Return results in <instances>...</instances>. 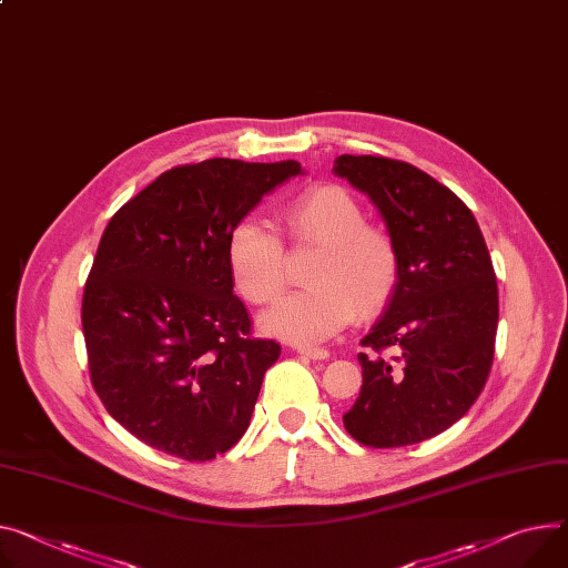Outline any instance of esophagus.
<instances>
[{
  "label": "esophagus",
  "mask_w": 568,
  "mask_h": 568,
  "mask_svg": "<svg viewBox=\"0 0 568 568\" xmlns=\"http://www.w3.org/2000/svg\"><path fill=\"white\" fill-rule=\"evenodd\" d=\"M295 353L302 355V357H310V359H327L329 357L325 347H304V345H300Z\"/></svg>",
  "instance_id": "esophagus-1"
}]
</instances>
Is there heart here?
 Listing matches in <instances>:
<instances>
[{
	"label": "heart",
	"mask_w": 568,
	"mask_h": 568,
	"mask_svg": "<svg viewBox=\"0 0 568 568\" xmlns=\"http://www.w3.org/2000/svg\"><path fill=\"white\" fill-rule=\"evenodd\" d=\"M297 245L321 247L310 271L312 288L284 297L261 325L273 336L312 345L357 316H373L394 295L400 277L398 247L384 230L366 225L364 206L341 186H321L280 211ZM227 264L239 293L252 304H273L286 288L282 239L256 217H243L227 239Z\"/></svg>",
	"instance_id": "heart-1"
}]
</instances>
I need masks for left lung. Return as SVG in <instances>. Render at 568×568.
<instances>
[{
    "label": "left lung",
    "instance_id": "1",
    "mask_svg": "<svg viewBox=\"0 0 568 568\" xmlns=\"http://www.w3.org/2000/svg\"><path fill=\"white\" fill-rule=\"evenodd\" d=\"M334 174L368 195L400 254L398 286L362 338L364 382L343 425L371 448L420 444L457 423L489 377L498 329L491 256L470 209L416 165L341 154Z\"/></svg>",
    "mask_w": 568,
    "mask_h": 568
}]
</instances>
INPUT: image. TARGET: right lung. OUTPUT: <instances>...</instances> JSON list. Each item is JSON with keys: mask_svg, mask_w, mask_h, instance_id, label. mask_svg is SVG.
Here are the masks:
<instances>
[{"mask_svg": "<svg viewBox=\"0 0 568 568\" xmlns=\"http://www.w3.org/2000/svg\"><path fill=\"white\" fill-rule=\"evenodd\" d=\"M297 161L178 165L109 221L83 288L91 382L143 444L206 462L250 425L280 343L252 336L227 264L232 227Z\"/></svg>", "mask_w": 568, "mask_h": 568, "instance_id": "right-lung-1", "label": "right lung"}]
</instances>
